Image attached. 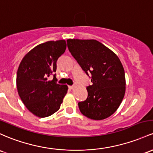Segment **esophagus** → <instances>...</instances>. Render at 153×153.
Masks as SVG:
<instances>
[{"label": "esophagus", "instance_id": "1", "mask_svg": "<svg viewBox=\"0 0 153 153\" xmlns=\"http://www.w3.org/2000/svg\"><path fill=\"white\" fill-rule=\"evenodd\" d=\"M74 88H75L74 85H69V88H70V89H73Z\"/></svg>", "mask_w": 153, "mask_h": 153}]
</instances>
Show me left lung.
Returning <instances> with one entry per match:
<instances>
[{"label": "left lung", "instance_id": "obj_1", "mask_svg": "<svg viewBox=\"0 0 153 153\" xmlns=\"http://www.w3.org/2000/svg\"><path fill=\"white\" fill-rule=\"evenodd\" d=\"M73 57L88 75L91 85L86 88L88 97L78 102L80 111L88 118H107L117 110L126 92L125 72L118 56L96 40L68 39Z\"/></svg>", "mask_w": 153, "mask_h": 153}]
</instances>
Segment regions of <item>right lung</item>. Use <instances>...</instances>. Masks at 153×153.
Wrapping results in <instances>:
<instances>
[{
  "label": "right lung",
  "mask_w": 153,
  "mask_h": 153,
  "mask_svg": "<svg viewBox=\"0 0 153 153\" xmlns=\"http://www.w3.org/2000/svg\"><path fill=\"white\" fill-rule=\"evenodd\" d=\"M65 40L41 43L27 53L19 64L16 74V87L20 99L33 115L46 117L58 111L68 93L67 85L56 83L55 75L58 58L66 50Z\"/></svg>",
  "instance_id": "right-lung-1"
}]
</instances>
